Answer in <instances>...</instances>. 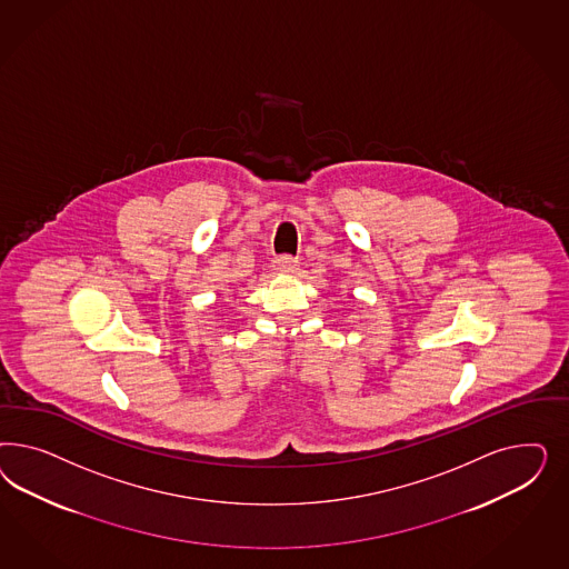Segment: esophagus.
I'll return each instance as SVG.
<instances>
[{"label":"esophagus","instance_id":"34e87169","mask_svg":"<svg viewBox=\"0 0 569 569\" xmlns=\"http://www.w3.org/2000/svg\"><path fill=\"white\" fill-rule=\"evenodd\" d=\"M273 267L281 273H293L298 269V259H293L290 254H281L273 260Z\"/></svg>","mask_w":569,"mask_h":569}]
</instances>
